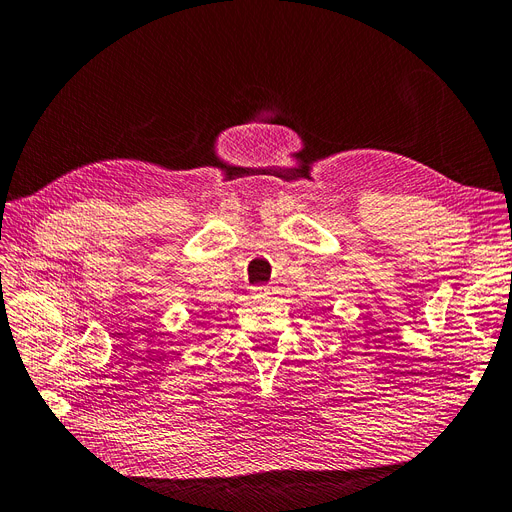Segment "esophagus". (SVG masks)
I'll return each mask as SVG.
<instances>
[{"instance_id":"1","label":"esophagus","mask_w":512,"mask_h":512,"mask_svg":"<svg viewBox=\"0 0 512 512\" xmlns=\"http://www.w3.org/2000/svg\"><path fill=\"white\" fill-rule=\"evenodd\" d=\"M269 294H271V290H269V286H265V284L252 286V297H254V299H265V297H269Z\"/></svg>"}]
</instances>
